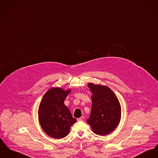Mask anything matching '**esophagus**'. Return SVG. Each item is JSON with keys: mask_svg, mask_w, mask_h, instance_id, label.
I'll use <instances>...</instances> for the list:
<instances>
[{"mask_svg": "<svg viewBox=\"0 0 158 158\" xmlns=\"http://www.w3.org/2000/svg\"><path fill=\"white\" fill-rule=\"evenodd\" d=\"M84 119H85V117H84L83 116H81L80 118H78V119H77V120H78V121H83V120H84Z\"/></svg>", "mask_w": 158, "mask_h": 158, "instance_id": "1", "label": "esophagus"}]
</instances>
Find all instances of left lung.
<instances>
[{
  "label": "left lung",
  "instance_id": "1",
  "mask_svg": "<svg viewBox=\"0 0 158 158\" xmlns=\"http://www.w3.org/2000/svg\"><path fill=\"white\" fill-rule=\"evenodd\" d=\"M92 93V109L87 119L93 131L98 135L112 132L121 119V106L114 92L108 87L89 83Z\"/></svg>",
  "mask_w": 158,
  "mask_h": 158
}]
</instances>
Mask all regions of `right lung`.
I'll use <instances>...</instances> for the list:
<instances>
[{"label": "right lung", "instance_id": "add662e5", "mask_svg": "<svg viewBox=\"0 0 158 158\" xmlns=\"http://www.w3.org/2000/svg\"><path fill=\"white\" fill-rule=\"evenodd\" d=\"M71 90L51 88L44 95L39 106V119L44 131L49 136L61 139L66 136L77 119L72 117L64 101Z\"/></svg>", "mask_w": 158, "mask_h": 158}]
</instances>
